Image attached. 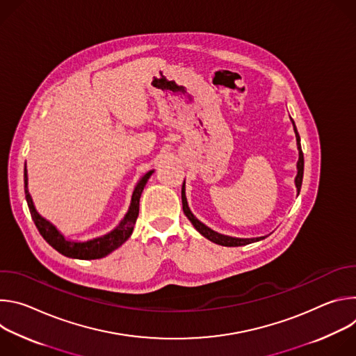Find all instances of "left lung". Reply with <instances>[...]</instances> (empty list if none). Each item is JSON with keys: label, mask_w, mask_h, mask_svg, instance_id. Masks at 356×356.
<instances>
[{"label": "left lung", "mask_w": 356, "mask_h": 356, "mask_svg": "<svg viewBox=\"0 0 356 356\" xmlns=\"http://www.w3.org/2000/svg\"><path fill=\"white\" fill-rule=\"evenodd\" d=\"M291 120V118H290ZM291 124H293V129H294V134H296V142H297V149H298V161H297V175H296V179H294V184H296V188H297V195L300 193V188H301V183H302V173H304V156H302V150H301V145H300V135L297 132V128H296V124L294 121L291 120ZM181 204H183V211L186 214V217L190 220V222L193 224V227L202 235L204 238H207L209 241L214 242V243H218V245H222V246H242V245H248V243H252V242H257V241H261V239H265L266 236H259V238H235V236H229V235H224V234H220L214 229H211L210 227H207L206 224H202L200 220H197L194 217V214L190 211V207H188V202H187V198H186V181H183V186H181Z\"/></svg>", "instance_id": "1"}]
</instances>
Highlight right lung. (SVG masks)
I'll return each mask as SVG.
<instances>
[{"label":"right lung","instance_id":"right-lung-1","mask_svg":"<svg viewBox=\"0 0 356 356\" xmlns=\"http://www.w3.org/2000/svg\"><path fill=\"white\" fill-rule=\"evenodd\" d=\"M155 170H149L146 172L136 183V186L134 187L132 191V198H131V204L129 209L127 211V214L124 216V218L120 221V224L110 231L108 234L103 235V236H97L88 241H72L67 239L52 222L47 221L46 218H43L35 209V204L32 201V197L29 194L28 190V170H26V163H25V169H24V183H25V197H26V202L28 207L32 216V220L38 228V231L40 232V235L43 236V239L55 248L62 255L67 257V258H73V259H99L104 258L113 250H115L117 248H120L132 234L134 231V225L136 222L138 214H139V198L140 194L149 180V177L152 176Z\"/></svg>","mask_w":356,"mask_h":356}]
</instances>
